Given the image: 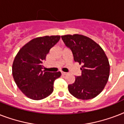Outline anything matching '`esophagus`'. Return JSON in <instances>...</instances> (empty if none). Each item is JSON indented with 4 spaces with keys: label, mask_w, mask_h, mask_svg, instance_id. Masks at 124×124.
Masks as SVG:
<instances>
[{
    "label": "esophagus",
    "mask_w": 124,
    "mask_h": 124,
    "mask_svg": "<svg viewBox=\"0 0 124 124\" xmlns=\"http://www.w3.org/2000/svg\"><path fill=\"white\" fill-rule=\"evenodd\" d=\"M61 73H62V75H67V73H66V72H64V71H61Z\"/></svg>",
    "instance_id": "34e87169"
}]
</instances>
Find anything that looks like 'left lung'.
Returning <instances> with one entry per match:
<instances>
[{"label": "left lung", "mask_w": 124, "mask_h": 124, "mask_svg": "<svg viewBox=\"0 0 124 124\" xmlns=\"http://www.w3.org/2000/svg\"><path fill=\"white\" fill-rule=\"evenodd\" d=\"M71 50L74 60L81 64L82 75L76 77L68 90L75 98L89 100L102 92L109 79L110 66L104 51L90 38L82 35L61 37Z\"/></svg>", "instance_id": "8db88e82"}]
</instances>
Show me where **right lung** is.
<instances>
[{"mask_svg":"<svg viewBox=\"0 0 124 124\" xmlns=\"http://www.w3.org/2000/svg\"><path fill=\"white\" fill-rule=\"evenodd\" d=\"M60 39L59 35L33 39L20 49L15 58L12 66L15 82L20 90L32 100H42L50 95L54 80L61 76L60 71L42 70L46 55Z\"/></svg>","mask_w":124,"mask_h":124,"instance_id":"add662e5","label":"right lung"}]
</instances>
